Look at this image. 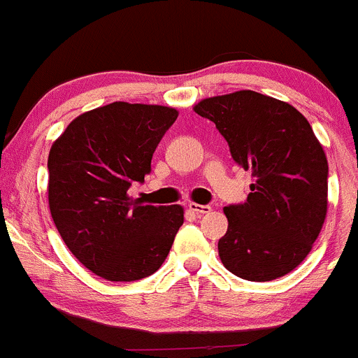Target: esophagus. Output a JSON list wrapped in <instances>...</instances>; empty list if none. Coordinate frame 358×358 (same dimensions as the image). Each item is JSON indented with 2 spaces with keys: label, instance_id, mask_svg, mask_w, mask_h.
I'll list each match as a JSON object with an SVG mask.
<instances>
[{
  "label": "esophagus",
  "instance_id": "34e87169",
  "mask_svg": "<svg viewBox=\"0 0 358 358\" xmlns=\"http://www.w3.org/2000/svg\"><path fill=\"white\" fill-rule=\"evenodd\" d=\"M187 207H189V210L194 212V214H196V215L208 214V212L212 210V208L208 207V205H200V203H189V205H187Z\"/></svg>",
  "mask_w": 358,
  "mask_h": 358
}]
</instances>
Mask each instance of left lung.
I'll list each match as a JSON object with an SVG mask.
<instances>
[{
    "instance_id": "8db88e82",
    "label": "left lung",
    "mask_w": 358,
    "mask_h": 358,
    "mask_svg": "<svg viewBox=\"0 0 358 358\" xmlns=\"http://www.w3.org/2000/svg\"><path fill=\"white\" fill-rule=\"evenodd\" d=\"M193 109L215 123L233 160L254 179L245 203L224 207L222 264L250 282L291 273L327 215L329 165L310 123L289 102L254 90L201 99Z\"/></svg>"
}]
</instances>
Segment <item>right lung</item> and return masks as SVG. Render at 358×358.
I'll return each instance as SVG.
<instances>
[{"label": "right lung", "mask_w": 358, "mask_h": 358, "mask_svg": "<svg viewBox=\"0 0 358 358\" xmlns=\"http://www.w3.org/2000/svg\"><path fill=\"white\" fill-rule=\"evenodd\" d=\"M179 111L157 104H113L67 125L48 155V205L67 249L109 282L153 275L184 222L180 205H143L129 196Z\"/></svg>", "instance_id": "right-lung-1"}]
</instances>
